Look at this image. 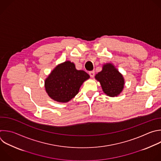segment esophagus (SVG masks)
I'll return each mask as SVG.
<instances>
[{
  "instance_id": "1",
  "label": "esophagus",
  "mask_w": 161,
  "mask_h": 161,
  "mask_svg": "<svg viewBox=\"0 0 161 161\" xmlns=\"http://www.w3.org/2000/svg\"><path fill=\"white\" fill-rule=\"evenodd\" d=\"M89 75H90V76L92 78H93V77L94 76V75H95V71H90V72H89Z\"/></svg>"
}]
</instances>
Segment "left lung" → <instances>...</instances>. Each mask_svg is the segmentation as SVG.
Listing matches in <instances>:
<instances>
[{"label":"left lung","mask_w":161,"mask_h":161,"mask_svg":"<svg viewBox=\"0 0 161 161\" xmlns=\"http://www.w3.org/2000/svg\"><path fill=\"white\" fill-rule=\"evenodd\" d=\"M95 78L100 83L105 93L110 97L118 96L123 90L125 81L121 74L111 64H106Z\"/></svg>","instance_id":"obj_1"}]
</instances>
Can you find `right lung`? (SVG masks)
Returning <instances> with one entry per match:
<instances>
[{"mask_svg": "<svg viewBox=\"0 0 161 161\" xmlns=\"http://www.w3.org/2000/svg\"><path fill=\"white\" fill-rule=\"evenodd\" d=\"M89 78L85 71L77 70L74 63L66 61L58 65L45 80V90L53 100L67 102L78 94L81 85Z\"/></svg>", "mask_w": 161, "mask_h": 161, "instance_id": "right-lung-1", "label": "right lung"}]
</instances>
